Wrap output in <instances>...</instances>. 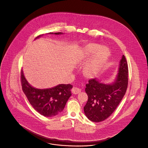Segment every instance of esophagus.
I'll return each mask as SVG.
<instances>
[{"label":"esophagus","mask_w":148,"mask_h":148,"mask_svg":"<svg viewBox=\"0 0 148 148\" xmlns=\"http://www.w3.org/2000/svg\"><path fill=\"white\" fill-rule=\"evenodd\" d=\"M71 91H72L73 93L76 95V94L79 93L81 91V90L79 88H78V87H74L72 88Z\"/></svg>","instance_id":"1"}]
</instances>
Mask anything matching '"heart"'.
Listing matches in <instances>:
<instances>
[{
	"label": "heart",
	"mask_w": 148,
	"mask_h": 148,
	"mask_svg": "<svg viewBox=\"0 0 148 148\" xmlns=\"http://www.w3.org/2000/svg\"><path fill=\"white\" fill-rule=\"evenodd\" d=\"M95 53V55L87 62L84 69V73L89 76L95 75L101 69L109 57L110 52L106 47L101 48V46L99 45L91 44L82 50L80 59L85 60Z\"/></svg>",
	"instance_id": "1"
}]
</instances>
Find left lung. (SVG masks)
Masks as SVG:
<instances>
[{
    "mask_svg": "<svg viewBox=\"0 0 148 148\" xmlns=\"http://www.w3.org/2000/svg\"><path fill=\"white\" fill-rule=\"evenodd\" d=\"M128 64L123 55L113 83L105 84L96 79L88 80L85 89L88 101L84 107V112L90 121L101 122L114 112L125 95L128 82Z\"/></svg>",
    "mask_w": 148,
    "mask_h": 148,
    "instance_id": "1",
    "label": "left lung"
}]
</instances>
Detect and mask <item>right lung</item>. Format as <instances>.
I'll use <instances>...</instances> for the list:
<instances>
[{"mask_svg": "<svg viewBox=\"0 0 148 148\" xmlns=\"http://www.w3.org/2000/svg\"><path fill=\"white\" fill-rule=\"evenodd\" d=\"M60 34L62 33H55ZM21 82L23 92L30 103L39 114L47 117L53 116L61 113L71 95L70 90L73 86L70 84H61L48 89L34 88L25 79L23 70L21 72Z\"/></svg>", "mask_w": 148, "mask_h": 148, "instance_id": "add662e5", "label": "right lung"}]
</instances>
